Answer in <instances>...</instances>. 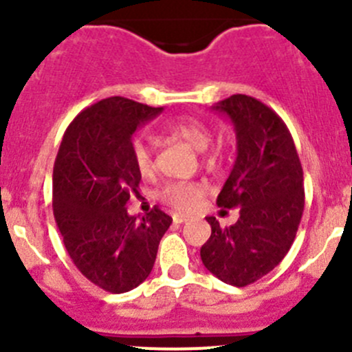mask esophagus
Instances as JSON below:
<instances>
[{"instance_id": "1", "label": "esophagus", "mask_w": 352, "mask_h": 352, "mask_svg": "<svg viewBox=\"0 0 352 352\" xmlns=\"http://www.w3.org/2000/svg\"><path fill=\"white\" fill-rule=\"evenodd\" d=\"M187 221H189V218H186V216L173 214V223H175V225H182V223H187Z\"/></svg>"}]
</instances>
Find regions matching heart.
I'll list each match as a JSON object with an SVG mask.
<instances>
[{
    "label": "heart",
    "instance_id": "b5f03b06",
    "mask_svg": "<svg viewBox=\"0 0 352 352\" xmlns=\"http://www.w3.org/2000/svg\"><path fill=\"white\" fill-rule=\"evenodd\" d=\"M166 134L172 138H179L196 148L197 151H204L211 143V131L202 120L194 117H180L172 120L165 127ZM131 158L141 177H151L155 172V160L150 146L141 138H134L131 143ZM218 155L208 153L206 162L214 163ZM204 196V186L199 182H170L160 192V197L168 208L179 212H190L197 208Z\"/></svg>",
    "mask_w": 352,
    "mask_h": 352
}]
</instances>
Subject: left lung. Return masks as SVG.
Masks as SVG:
<instances>
[{
  "label": "left lung",
  "mask_w": 352,
  "mask_h": 352,
  "mask_svg": "<svg viewBox=\"0 0 352 352\" xmlns=\"http://www.w3.org/2000/svg\"><path fill=\"white\" fill-rule=\"evenodd\" d=\"M212 110L232 119L239 150L216 202L240 208V218L228 228L206 218L211 236L201 258L223 283L243 287L269 274L293 245L305 208L303 168L285 120L261 100L236 94Z\"/></svg>",
  "instance_id": "obj_1"
}]
</instances>
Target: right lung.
I'll return each instance as SVG.
<instances>
[{"label":"right lung","instance_id":"obj_1","mask_svg":"<svg viewBox=\"0 0 352 352\" xmlns=\"http://www.w3.org/2000/svg\"><path fill=\"white\" fill-rule=\"evenodd\" d=\"M124 97L81 110L67 126L52 172V211L78 271L109 293L140 286L153 269L172 218L153 208L127 214L141 175L131 158L133 134L162 112Z\"/></svg>","mask_w":352,"mask_h":352}]
</instances>
